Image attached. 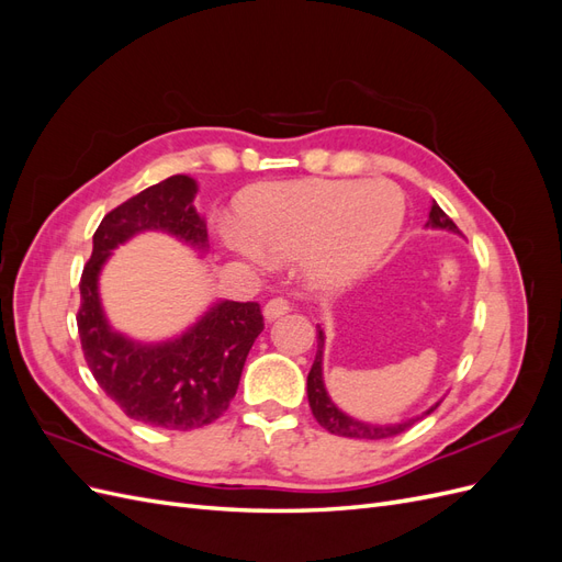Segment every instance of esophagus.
<instances>
[{
    "label": "esophagus",
    "instance_id": "1",
    "mask_svg": "<svg viewBox=\"0 0 562 562\" xmlns=\"http://www.w3.org/2000/svg\"><path fill=\"white\" fill-rule=\"evenodd\" d=\"M288 312H291V302H288L285 297H271V300H267L265 310H262L267 321H277L279 316H283Z\"/></svg>",
    "mask_w": 562,
    "mask_h": 562
}]
</instances>
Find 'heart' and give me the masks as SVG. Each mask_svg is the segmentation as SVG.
Segmentation results:
<instances>
[{
  "instance_id": "1",
  "label": "heart",
  "mask_w": 562,
  "mask_h": 562,
  "mask_svg": "<svg viewBox=\"0 0 562 562\" xmlns=\"http://www.w3.org/2000/svg\"><path fill=\"white\" fill-rule=\"evenodd\" d=\"M241 225L223 239L252 265L297 258L318 285L356 279L380 260L403 225L405 199L394 182L297 180L262 187L241 201Z\"/></svg>"
}]
</instances>
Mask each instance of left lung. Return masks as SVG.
Listing matches in <instances>:
<instances>
[{"label":"left lung","instance_id":"1","mask_svg":"<svg viewBox=\"0 0 562 562\" xmlns=\"http://www.w3.org/2000/svg\"><path fill=\"white\" fill-rule=\"evenodd\" d=\"M427 227H431V229H448V232L459 234L457 225L443 213V209H440L436 201L431 203ZM316 333H318V337H316L318 345H316V359H314V366H312L310 378H307V398H310L312 413H314L316 422L321 424L323 429H328V431L335 434V436L361 438V440L391 438V436L403 434L405 429H411L417 419L431 415V413L436 411V407L440 405V401H438V403H434L424 415L413 417V419H407V422H401V424H368V422L349 417L347 413L339 411V407L330 401L328 391H326V384H323V345H326V335H323L321 326H316Z\"/></svg>","mask_w":562,"mask_h":562}]
</instances>
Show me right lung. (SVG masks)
Returning <instances> with one entry per match:
<instances>
[{
    "label": "right lung",
    "mask_w": 562,
    "mask_h": 562,
    "mask_svg": "<svg viewBox=\"0 0 562 562\" xmlns=\"http://www.w3.org/2000/svg\"><path fill=\"white\" fill-rule=\"evenodd\" d=\"M194 196L190 176H171L110 211L93 234L91 260L79 281L77 328L95 382L131 419L171 431L201 429L227 411L246 356L265 328L260 304L220 300L182 335L145 345L112 330L98 277L112 250L140 232H166L206 250L209 232Z\"/></svg>",
    "instance_id": "obj_1"
}]
</instances>
